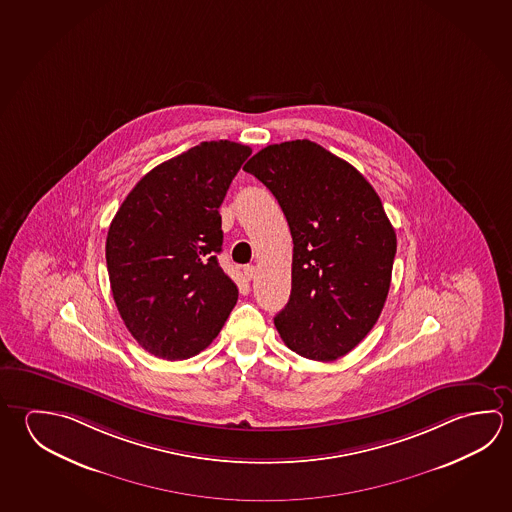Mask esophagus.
Segmentation results:
<instances>
[{"label": "esophagus", "instance_id": "esophagus-1", "mask_svg": "<svg viewBox=\"0 0 512 512\" xmlns=\"http://www.w3.org/2000/svg\"><path fill=\"white\" fill-rule=\"evenodd\" d=\"M255 275H257V268L255 266H246L244 268V277L248 278V280H253Z\"/></svg>", "mask_w": 512, "mask_h": 512}]
</instances>
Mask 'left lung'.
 <instances>
[{
  "label": "left lung",
  "mask_w": 512,
  "mask_h": 512,
  "mask_svg": "<svg viewBox=\"0 0 512 512\" xmlns=\"http://www.w3.org/2000/svg\"><path fill=\"white\" fill-rule=\"evenodd\" d=\"M244 171L277 198L293 237L291 295L275 316L280 338L307 359L345 356L376 325L390 289L397 239L381 199L311 140L268 145Z\"/></svg>",
  "instance_id": "left-lung-1"
}]
</instances>
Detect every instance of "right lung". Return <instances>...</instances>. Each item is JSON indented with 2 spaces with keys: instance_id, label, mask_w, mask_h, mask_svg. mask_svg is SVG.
Here are the masks:
<instances>
[{
  "instance_id": "1",
  "label": "right lung",
  "mask_w": 512,
  "mask_h": 512,
  "mask_svg": "<svg viewBox=\"0 0 512 512\" xmlns=\"http://www.w3.org/2000/svg\"><path fill=\"white\" fill-rule=\"evenodd\" d=\"M250 154L230 140L201 142L147 172L111 221L113 298L127 331L156 358L207 349L237 304V286L217 262L219 207Z\"/></svg>"
}]
</instances>
